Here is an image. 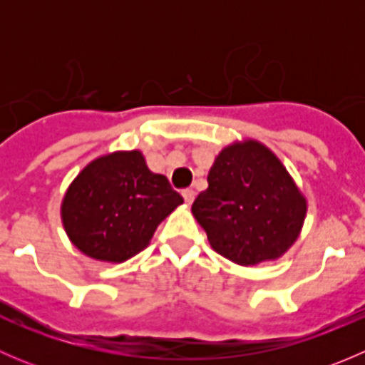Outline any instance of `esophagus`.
<instances>
[{
	"label": "esophagus",
	"mask_w": 365,
	"mask_h": 365,
	"mask_svg": "<svg viewBox=\"0 0 365 365\" xmlns=\"http://www.w3.org/2000/svg\"><path fill=\"white\" fill-rule=\"evenodd\" d=\"M182 196H183V200H185L187 205H192L194 197H196V192H194L192 189H185V190H182Z\"/></svg>",
	"instance_id": "esophagus-1"
}]
</instances>
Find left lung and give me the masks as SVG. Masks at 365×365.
<instances>
[{"label": "left lung", "instance_id": "left-lung-1", "mask_svg": "<svg viewBox=\"0 0 365 365\" xmlns=\"http://www.w3.org/2000/svg\"><path fill=\"white\" fill-rule=\"evenodd\" d=\"M307 201L272 150L254 139L226 146L192 215L220 256L244 267L281 257L297 242Z\"/></svg>", "mask_w": 365, "mask_h": 365}]
</instances>
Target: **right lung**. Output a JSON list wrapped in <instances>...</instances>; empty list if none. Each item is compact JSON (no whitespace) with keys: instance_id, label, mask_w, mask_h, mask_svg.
<instances>
[{"instance_id":"1","label":"right lung","mask_w":365,"mask_h":365,"mask_svg":"<svg viewBox=\"0 0 365 365\" xmlns=\"http://www.w3.org/2000/svg\"><path fill=\"white\" fill-rule=\"evenodd\" d=\"M182 203L139 150L114 152L90 162L70 183L61 222L88 257L121 263L148 247L157 226Z\"/></svg>"}]
</instances>
